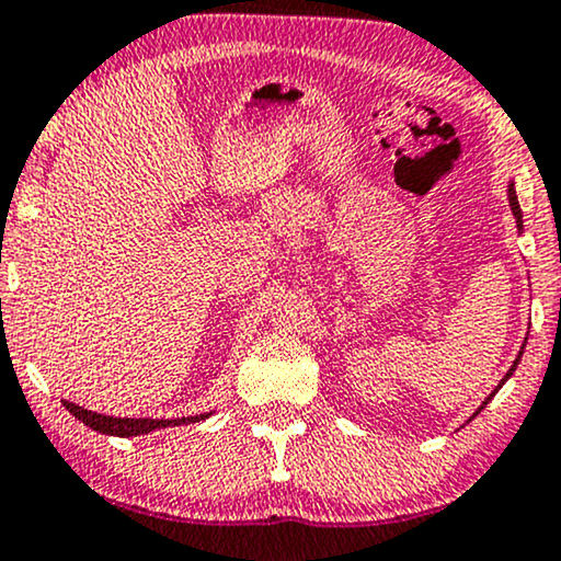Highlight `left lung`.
I'll return each mask as SVG.
<instances>
[{
	"instance_id": "obj_1",
	"label": "left lung",
	"mask_w": 561,
	"mask_h": 561,
	"mask_svg": "<svg viewBox=\"0 0 561 561\" xmlns=\"http://www.w3.org/2000/svg\"><path fill=\"white\" fill-rule=\"evenodd\" d=\"M508 205H512V214H514V218H517V227H523V208H519V199H517V190H514V182H508ZM525 340H527V337H525ZM523 353H525V345H523V347H519V353H517V358H514L512 369H508V371H506V375H504V379H501V382H499V388H495V390L491 392V396H488V398H485V401H482V405H480V409H478V411H474V414H480V411H482V409H485V405H488V401H491V398L495 396V392H499L501 388H504V382H506V379L514 375V369H517V364H519V358H523Z\"/></svg>"
}]
</instances>
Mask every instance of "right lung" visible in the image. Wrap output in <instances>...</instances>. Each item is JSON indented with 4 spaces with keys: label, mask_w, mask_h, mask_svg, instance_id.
Segmentation results:
<instances>
[{
    "label": "right lung",
    "mask_w": 561,
    "mask_h": 561,
    "mask_svg": "<svg viewBox=\"0 0 561 561\" xmlns=\"http://www.w3.org/2000/svg\"><path fill=\"white\" fill-rule=\"evenodd\" d=\"M66 403V409L70 414L76 416V420L87 424V427L96 430V433L102 435H115V437H134V435H147L152 433V430H160V427H179V424H192V422H203L208 420V414H197V416H182V420H150V416H145V420H131V416H107V414H96V411H89L83 409V405H76L73 401H62Z\"/></svg>",
    "instance_id": "add662e5"
}]
</instances>
